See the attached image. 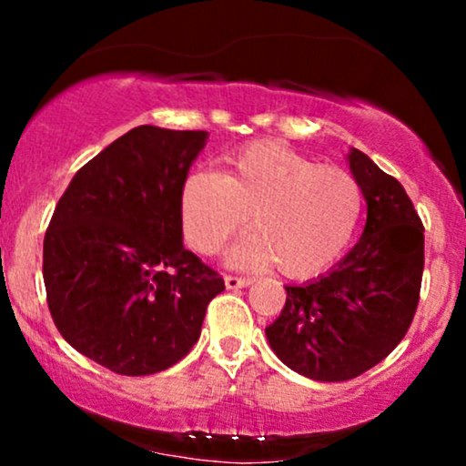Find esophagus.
Returning <instances> with one entry per match:
<instances>
[{
    "label": "esophagus",
    "instance_id": "1",
    "mask_svg": "<svg viewBox=\"0 0 466 466\" xmlns=\"http://www.w3.org/2000/svg\"><path fill=\"white\" fill-rule=\"evenodd\" d=\"M251 285V278H238V276H226L228 289H243Z\"/></svg>",
    "mask_w": 466,
    "mask_h": 466
}]
</instances>
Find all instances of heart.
<instances>
[{
    "label": "heart",
    "instance_id": "heart-1",
    "mask_svg": "<svg viewBox=\"0 0 466 466\" xmlns=\"http://www.w3.org/2000/svg\"><path fill=\"white\" fill-rule=\"evenodd\" d=\"M357 179L318 166L278 142H254L228 157L223 173L197 170L179 192L181 229L201 254H215L249 217L254 234L229 249L237 267L274 265L307 280L344 254L361 217Z\"/></svg>",
    "mask_w": 466,
    "mask_h": 466
}]
</instances>
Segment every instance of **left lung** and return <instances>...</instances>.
<instances>
[{
    "label": "left lung",
    "mask_w": 466,
    "mask_h": 466,
    "mask_svg": "<svg viewBox=\"0 0 466 466\" xmlns=\"http://www.w3.org/2000/svg\"><path fill=\"white\" fill-rule=\"evenodd\" d=\"M346 159L368 208L361 238L330 271L287 285L285 309L265 329L278 360L313 381H349L397 349L425 263L422 223L403 186L357 148Z\"/></svg>",
    "instance_id": "8db88e82"
}]
</instances>
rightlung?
Wrapping results in <instances>:
<instances>
[{"label":"right lung","mask_w":466,"mask_h":466,"mask_svg":"<svg viewBox=\"0 0 466 466\" xmlns=\"http://www.w3.org/2000/svg\"><path fill=\"white\" fill-rule=\"evenodd\" d=\"M208 131L142 125L89 159L44 238L47 307L80 355L127 377L190 352L223 278L184 248L179 192Z\"/></svg>","instance_id":"add662e5"}]
</instances>
